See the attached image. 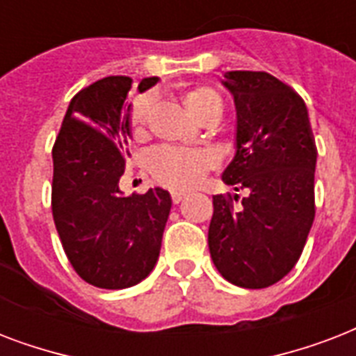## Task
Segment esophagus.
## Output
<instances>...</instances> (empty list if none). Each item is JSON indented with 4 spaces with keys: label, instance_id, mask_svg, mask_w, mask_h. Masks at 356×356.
I'll return each instance as SVG.
<instances>
[{
    "label": "esophagus",
    "instance_id": "obj_1",
    "mask_svg": "<svg viewBox=\"0 0 356 356\" xmlns=\"http://www.w3.org/2000/svg\"><path fill=\"white\" fill-rule=\"evenodd\" d=\"M186 197V192H179V190H175V192H172V201L177 205V203H181V201Z\"/></svg>",
    "mask_w": 356,
    "mask_h": 356
}]
</instances>
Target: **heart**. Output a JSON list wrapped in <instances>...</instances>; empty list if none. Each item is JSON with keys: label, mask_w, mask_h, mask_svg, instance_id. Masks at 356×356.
I'll return each mask as SVG.
<instances>
[{"label": "heart", "mask_w": 356, "mask_h": 356, "mask_svg": "<svg viewBox=\"0 0 356 356\" xmlns=\"http://www.w3.org/2000/svg\"><path fill=\"white\" fill-rule=\"evenodd\" d=\"M183 102L190 114L200 122L211 116L220 118L223 113L222 96L211 86H192L183 94ZM151 105H153L151 94H142L133 99L131 113H129V127L134 138L144 136L147 131ZM214 164H216L214 155L205 149H184V147H173V145H161L147 155V170L153 179L168 188L175 190L195 186L205 177V173L214 168Z\"/></svg>", "instance_id": "1"}]
</instances>
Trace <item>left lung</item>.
Wrapping results in <instances>:
<instances>
[{"label": "left lung", "instance_id": "left-lung-1", "mask_svg": "<svg viewBox=\"0 0 356 356\" xmlns=\"http://www.w3.org/2000/svg\"><path fill=\"white\" fill-rule=\"evenodd\" d=\"M236 153L222 179L245 197H212L209 249L223 279L266 288L288 275L314 222V134L298 92L266 72H227Z\"/></svg>", "mask_w": 356, "mask_h": 356}]
</instances>
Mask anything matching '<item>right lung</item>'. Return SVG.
I'll list each match as a JSON object with an SVG mask.
<instances>
[{
	"label": "right lung",
	"instance_id": "obj_1",
	"mask_svg": "<svg viewBox=\"0 0 356 356\" xmlns=\"http://www.w3.org/2000/svg\"><path fill=\"white\" fill-rule=\"evenodd\" d=\"M156 81L142 79L138 92ZM131 77L111 75L83 88L53 145L51 211L64 253L83 281L107 290L149 275L172 209L166 190L123 195L118 186L131 138Z\"/></svg>",
	"mask_w": 356,
	"mask_h": 356
}]
</instances>
